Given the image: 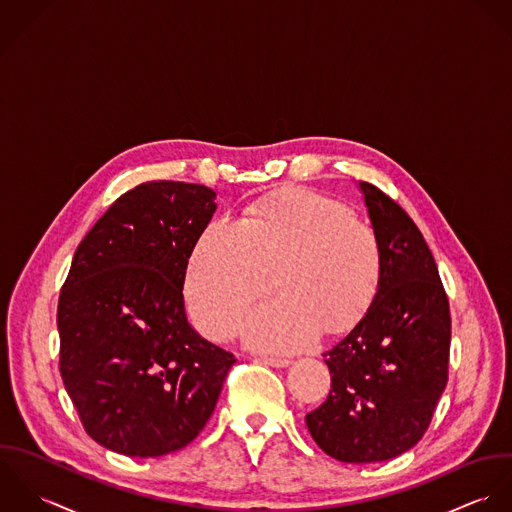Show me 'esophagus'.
Segmentation results:
<instances>
[{
  "label": "esophagus",
  "mask_w": 512,
  "mask_h": 512,
  "mask_svg": "<svg viewBox=\"0 0 512 512\" xmlns=\"http://www.w3.org/2000/svg\"><path fill=\"white\" fill-rule=\"evenodd\" d=\"M263 364H267V366H273V368H287L291 362L289 360H285V358H275V356H261L259 358Z\"/></svg>",
  "instance_id": "1"
}]
</instances>
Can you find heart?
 <instances>
[{
    "label": "heart",
    "mask_w": 512,
    "mask_h": 512,
    "mask_svg": "<svg viewBox=\"0 0 512 512\" xmlns=\"http://www.w3.org/2000/svg\"><path fill=\"white\" fill-rule=\"evenodd\" d=\"M277 293L253 308L243 334L263 352H299L326 330L356 324L382 283V247L354 211L310 190L285 192L213 217L196 237L184 271V297L209 338L231 336L245 308L269 285Z\"/></svg>",
    "instance_id": "1"
}]
</instances>
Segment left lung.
<instances>
[{
  "label": "left lung",
  "mask_w": 512,
  "mask_h": 512,
  "mask_svg": "<svg viewBox=\"0 0 512 512\" xmlns=\"http://www.w3.org/2000/svg\"><path fill=\"white\" fill-rule=\"evenodd\" d=\"M382 247L380 291L326 356L330 392L307 413L316 445L342 463H376L411 449L447 386L451 316L435 259L413 219L360 182Z\"/></svg>",
  "instance_id": "obj_1"
}]
</instances>
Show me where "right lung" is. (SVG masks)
<instances>
[{
	"instance_id": "obj_1",
	"label": "right lung",
	"mask_w": 512,
	"mask_h": 512,
	"mask_svg": "<svg viewBox=\"0 0 512 512\" xmlns=\"http://www.w3.org/2000/svg\"><path fill=\"white\" fill-rule=\"evenodd\" d=\"M215 192L146 182L106 209L59 295V370L85 431L128 457L192 443L211 417L231 352L186 318L184 271Z\"/></svg>"
}]
</instances>
